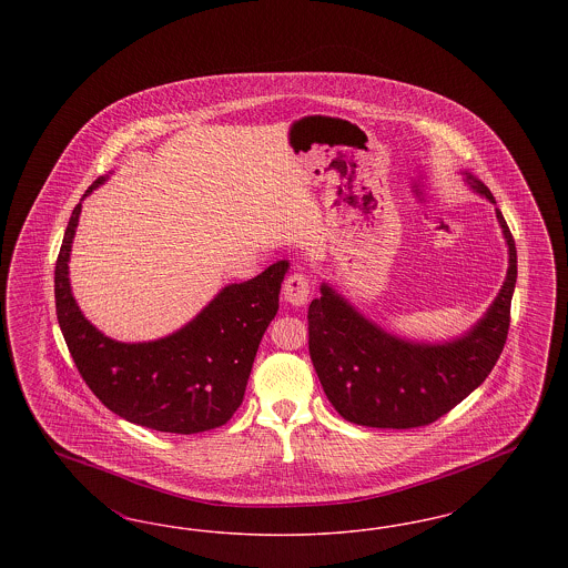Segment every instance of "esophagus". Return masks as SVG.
Returning a JSON list of instances; mask_svg holds the SVG:
<instances>
[{
  "mask_svg": "<svg viewBox=\"0 0 568 568\" xmlns=\"http://www.w3.org/2000/svg\"><path fill=\"white\" fill-rule=\"evenodd\" d=\"M311 278L304 272H294L283 285V296L292 306H304L311 297Z\"/></svg>",
  "mask_w": 568,
  "mask_h": 568,
  "instance_id": "obj_1",
  "label": "esophagus"
}]
</instances>
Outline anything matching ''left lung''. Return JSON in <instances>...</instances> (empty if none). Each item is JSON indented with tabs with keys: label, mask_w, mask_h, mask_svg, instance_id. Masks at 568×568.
<instances>
[{
	"label": "left lung",
	"mask_w": 568,
	"mask_h": 568,
	"mask_svg": "<svg viewBox=\"0 0 568 568\" xmlns=\"http://www.w3.org/2000/svg\"><path fill=\"white\" fill-rule=\"evenodd\" d=\"M473 187L494 202L481 181ZM509 244V271L486 317L445 345L400 341L364 320L345 297L322 285L308 306V352L325 396L347 422L408 430L436 422L477 389L505 349L517 281L511 230L496 211Z\"/></svg>",
	"instance_id": "obj_1"
}]
</instances>
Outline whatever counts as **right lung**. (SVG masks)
<instances>
[{"label":"right lung","mask_w":568,"mask_h":568,"mask_svg":"<svg viewBox=\"0 0 568 568\" xmlns=\"http://www.w3.org/2000/svg\"><path fill=\"white\" fill-rule=\"evenodd\" d=\"M104 183L100 176L84 195ZM81 204L74 206L54 264V306L82 381L119 417L158 433H206L243 405L266 327L278 311L287 262L234 283L185 327L153 343H116L82 317L68 262Z\"/></svg>","instance_id":"right-lung-1"}]
</instances>
